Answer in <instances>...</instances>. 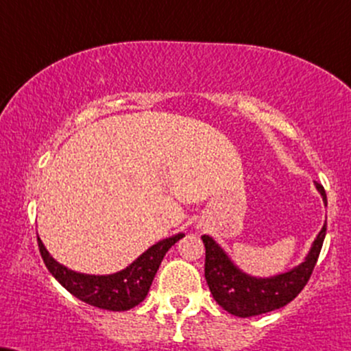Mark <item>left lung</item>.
<instances>
[{"label":"left lung","instance_id":"8db88e82","mask_svg":"<svg viewBox=\"0 0 351 351\" xmlns=\"http://www.w3.org/2000/svg\"><path fill=\"white\" fill-rule=\"evenodd\" d=\"M314 184L327 206L326 191L319 183ZM326 230L327 221L314 238L311 250L308 251L303 263L272 277H254L243 272L214 238L204 234L206 280L214 300L225 311L238 317H251L283 308L298 296L311 277L326 238Z\"/></svg>","mask_w":351,"mask_h":351}]
</instances>
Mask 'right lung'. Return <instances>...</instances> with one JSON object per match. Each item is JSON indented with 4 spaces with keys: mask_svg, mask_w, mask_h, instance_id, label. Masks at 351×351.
Here are the masks:
<instances>
[{
    "mask_svg": "<svg viewBox=\"0 0 351 351\" xmlns=\"http://www.w3.org/2000/svg\"><path fill=\"white\" fill-rule=\"evenodd\" d=\"M183 237V233H178L160 239L147 251H144L136 261H132L128 267L106 275L82 274L68 269L47 251L42 239L38 237L37 239L40 254L43 257L47 269L71 295L84 303L106 309V311H130L131 308L145 300L167 251Z\"/></svg>",
    "mask_w": 351,
    "mask_h": 351,
    "instance_id": "add662e5",
    "label": "right lung"
}]
</instances>
